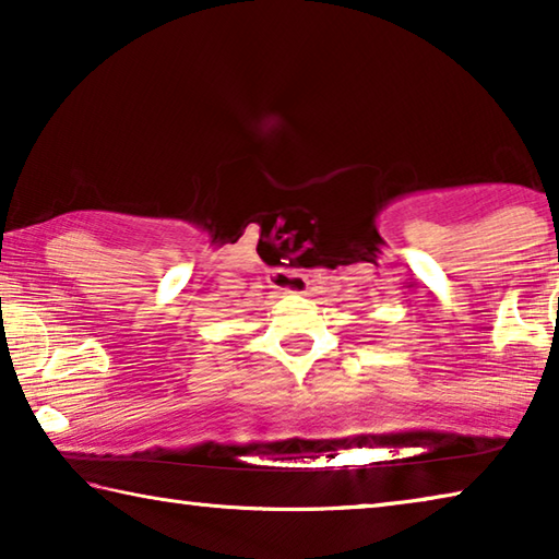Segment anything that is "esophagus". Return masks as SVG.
<instances>
[{"instance_id":"esophagus-1","label":"esophagus","mask_w":559,"mask_h":559,"mask_svg":"<svg viewBox=\"0 0 559 559\" xmlns=\"http://www.w3.org/2000/svg\"><path fill=\"white\" fill-rule=\"evenodd\" d=\"M269 283L271 288H276L278 293H302L308 288V281L302 273H290V271H283V269H276L269 273Z\"/></svg>"}]
</instances>
